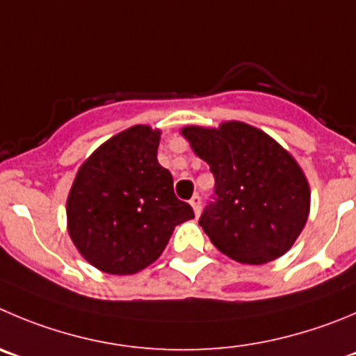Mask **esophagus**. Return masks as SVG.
Listing matches in <instances>:
<instances>
[{
    "label": "esophagus",
    "instance_id": "34e87169",
    "mask_svg": "<svg viewBox=\"0 0 356 356\" xmlns=\"http://www.w3.org/2000/svg\"><path fill=\"white\" fill-rule=\"evenodd\" d=\"M189 204H191V207H193L195 214L200 216V211H202V197H200V195H193V198L189 200Z\"/></svg>",
    "mask_w": 356,
    "mask_h": 356
}]
</instances>
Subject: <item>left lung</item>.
I'll list each match as a JSON object with an SVG mask.
<instances>
[{
	"instance_id": "8db88e82",
	"label": "left lung",
	"mask_w": 356,
	"mask_h": 356,
	"mask_svg": "<svg viewBox=\"0 0 356 356\" xmlns=\"http://www.w3.org/2000/svg\"><path fill=\"white\" fill-rule=\"evenodd\" d=\"M198 158L214 175V195L200 216L212 244L241 264L261 265L293 245L309 216L307 179L293 156L245 122L186 126Z\"/></svg>"
}]
</instances>
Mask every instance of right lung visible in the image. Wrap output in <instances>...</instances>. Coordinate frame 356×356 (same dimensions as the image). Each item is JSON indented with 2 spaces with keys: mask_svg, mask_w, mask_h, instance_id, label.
Returning a JSON list of instances; mask_svg holds the SVG:
<instances>
[{
  "mask_svg": "<svg viewBox=\"0 0 356 356\" xmlns=\"http://www.w3.org/2000/svg\"><path fill=\"white\" fill-rule=\"evenodd\" d=\"M159 129L137 124L99 145L79 168L68 200V234L107 274H137L165 251L177 225L195 218L158 163Z\"/></svg>",
  "mask_w": 356,
  "mask_h": 356,
  "instance_id": "obj_1",
  "label": "right lung"
}]
</instances>
